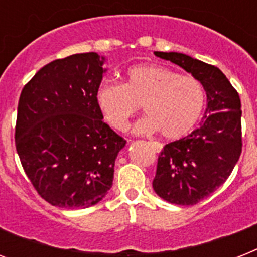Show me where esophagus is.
<instances>
[{
    "mask_svg": "<svg viewBox=\"0 0 257 257\" xmlns=\"http://www.w3.org/2000/svg\"><path fill=\"white\" fill-rule=\"evenodd\" d=\"M148 144L151 145L153 151L157 153H160L161 149H163V144H160V143H156V141H151V143H148Z\"/></svg>",
    "mask_w": 257,
    "mask_h": 257,
    "instance_id": "obj_1",
    "label": "esophagus"
}]
</instances>
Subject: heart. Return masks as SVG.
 Returning <instances> with one entry per match:
<instances>
[{
  "instance_id": "b5f03b06",
  "label": "heart",
  "mask_w": 257,
  "mask_h": 257,
  "mask_svg": "<svg viewBox=\"0 0 257 257\" xmlns=\"http://www.w3.org/2000/svg\"><path fill=\"white\" fill-rule=\"evenodd\" d=\"M96 105L113 129L124 132L143 105L147 116L135 125V133L160 131L168 140L187 136L199 122L205 92L199 80L155 64L129 68L124 84L104 82L96 90Z\"/></svg>"
}]
</instances>
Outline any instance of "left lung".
I'll list each match as a JSON object with an SVG mask.
<instances>
[{
  "label": "left lung",
  "mask_w": 257,
  "mask_h": 257,
  "mask_svg": "<svg viewBox=\"0 0 257 257\" xmlns=\"http://www.w3.org/2000/svg\"><path fill=\"white\" fill-rule=\"evenodd\" d=\"M196 80L207 94V109L196 131L169 143L159 155L153 191L177 205H193L229 177L241 153V102L225 74L213 65L177 52H155Z\"/></svg>",
  "instance_id": "1"
}]
</instances>
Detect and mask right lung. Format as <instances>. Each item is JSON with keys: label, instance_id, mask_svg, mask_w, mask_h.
<instances>
[{"label": "right lung", "instance_id": "add662e5", "mask_svg": "<svg viewBox=\"0 0 257 257\" xmlns=\"http://www.w3.org/2000/svg\"><path fill=\"white\" fill-rule=\"evenodd\" d=\"M105 61L94 52L54 60L20 96L16 149L38 195L54 207H92L112 188L126 141L105 124L96 105Z\"/></svg>", "mask_w": 257, "mask_h": 257}]
</instances>
